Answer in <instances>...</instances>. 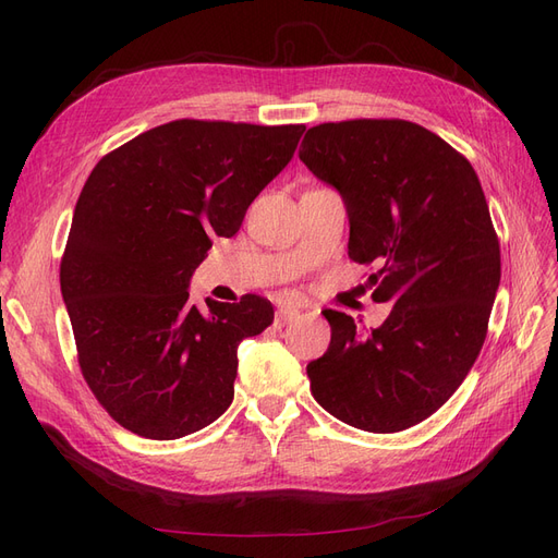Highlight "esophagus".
Here are the masks:
<instances>
[{"label":"esophagus","mask_w":558,"mask_h":558,"mask_svg":"<svg viewBox=\"0 0 558 558\" xmlns=\"http://www.w3.org/2000/svg\"><path fill=\"white\" fill-rule=\"evenodd\" d=\"M295 318H298V312H295V310L279 307L277 314H275V324H277V326H286V324H291V320H295Z\"/></svg>","instance_id":"34e87169"}]
</instances>
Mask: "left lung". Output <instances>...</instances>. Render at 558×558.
<instances>
[{
  "label": "left lung",
  "mask_w": 558,
  "mask_h": 558,
  "mask_svg": "<svg viewBox=\"0 0 558 558\" xmlns=\"http://www.w3.org/2000/svg\"><path fill=\"white\" fill-rule=\"evenodd\" d=\"M310 172L342 195L349 258L377 265V302L393 310L359 335L326 310L330 347L307 365L312 396L344 424L398 433L453 396L477 361L500 283V246L472 165L410 121L310 128Z\"/></svg>",
  "instance_id": "obj_1"
}]
</instances>
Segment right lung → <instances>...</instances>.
<instances>
[{
  "label": "right lung",
  "mask_w": 558,
  "mask_h": 558,
  "mask_svg": "<svg viewBox=\"0 0 558 558\" xmlns=\"http://www.w3.org/2000/svg\"><path fill=\"white\" fill-rule=\"evenodd\" d=\"M305 125L172 121L95 165L60 265L78 365L99 404L148 440L209 426L234 398L238 347L269 300H189L211 238H232Z\"/></svg>",
  "instance_id": "right-lung-1"
}]
</instances>
